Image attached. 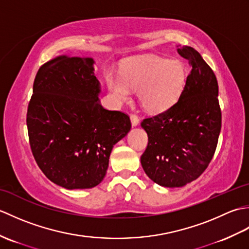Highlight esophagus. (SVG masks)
Instances as JSON below:
<instances>
[{"label": "esophagus", "mask_w": 249, "mask_h": 249, "mask_svg": "<svg viewBox=\"0 0 249 249\" xmlns=\"http://www.w3.org/2000/svg\"><path fill=\"white\" fill-rule=\"evenodd\" d=\"M130 121H131V125L137 126L139 124V118L137 114H130Z\"/></svg>", "instance_id": "obj_1"}]
</instances>
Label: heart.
<instances>
[{"instance_id":"obj_1","label":"heart","mask_w":249,"mask_h":249,"mask_svg":"<svg viewBox=\"0 0 249 249\" xmlns=\"http://www.w3.org/2000/svg\"><path fill=\"white\" fill-rule=\"evenodd\" d=\"M111 94L120 103L128 102L131 89L138 91V99L147 112L157 113L177 102L184 91L187 70L178 60L146 57L131 61L122 75L110 71L106 75Z\"/></svg>"}]
</instances>
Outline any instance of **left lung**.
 I'll list each match as a JSON object with an SVG mask.
<instances>
[{
    "label": "left lung",
    "mask_w": 249,
    "mask_h": 249,
    "mask_svg": "<svg viewBox=\"0 0 249 249\" xmlns=\"http://www.w3.org/2000/svg\"><path fill=\"white\" fill-rule=\"evenodd\" d=\"M192 71L178 102L141 122L149 143L141 165L153 182L182 187L208 168L221 129L218 83L214 71L192 47L178 48Z\"/></svg>",
    "instance_id": "left-lung-1"
}]
</instances>
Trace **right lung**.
Masks as SVG:
<instances>
[{
	"instance_id": "1",
	"label": "right lung",
	"mask_w": 249,
	"mask_h": 249,
	"mask_svg": "<svg viewBox=\"0 0 249 249\" xmlns=\"http://www.w3.org/2000/svg\"><path fill=\"white\" fill-rule=\"evenodd\" d=\"M92 57L60 55L36 73L26 125L33 156L51 182L66 189L103 181L113 145L130 119L100 105Z\"/></svg>"
}]
</instances>
